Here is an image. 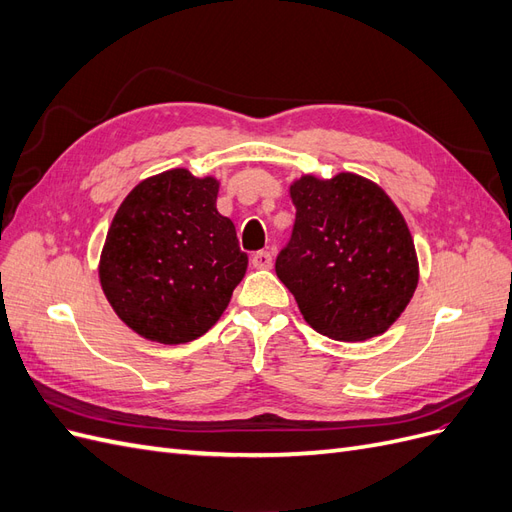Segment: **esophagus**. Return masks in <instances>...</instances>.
<instances>
[{"label": "esophagus", "instance_id": "34e87169", "mask_svg": "<svg viewBox=\"0 0 512 512\" xmlns=\"http://www.w3.org/2000/svg\"><path fill=\"white\" fill-rule=\"evenodd\" d=\"M252 265L256 267V269H271V265H273V256H271V252H256L254 256H252Z\"/></svg>", "mask_w": 512, "mask_h": 512}]
</instances>
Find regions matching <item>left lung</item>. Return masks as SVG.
<instances>
[{"label":"left lung","mask_w":512,"mask_h":512,"mask_svg":"<svg viewBox=\"0 0 512 512\" xmlns=\"http://www.w3.org/2000/svg\"><path fill=\"white\" fill-rule=\"evenodd\" d=\"M290 198L297 220L275 273L305 322L337 342L389 331L418 286L414 239L391 196L367 177L337 173L301 175Z\"/></svg>","instance_id":"1"}]
</instances>
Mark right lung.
I'll return each instance as SVG.
<instances>
[{"label":"right lung","mask_w":512,"mask_h":512,"mask_svg":"<svg viewBox=\"0 0 512 512\" xmlns=\"http://www.w3.org/2000/svg\"><path fill=\"white\" fill-rule=\"evenodd\" d=\"M220 181L170 168L123 198L100 254V286L119 320L177 346L220 320L247 271L235 224L220 215Z\"/></svg>","instance_id":"right-lung-1"}]
</instances>
